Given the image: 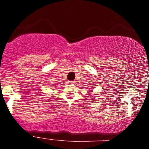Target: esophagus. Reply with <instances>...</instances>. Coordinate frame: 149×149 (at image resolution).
<instances>
[{"label": "esophagus", "instance_id": "1", "mask_svg": "<svg viewBox=\"0 0 149 149\" xmlns=\"http://www.w3.org/2000/svg\"><path fill=\"white\" fill-rule=\"evenodd\" d=\"M70 84H74V82H72V81H70Z\"/></svg>", "mask_w": 149, "mask_h": 149}]
</instances>
